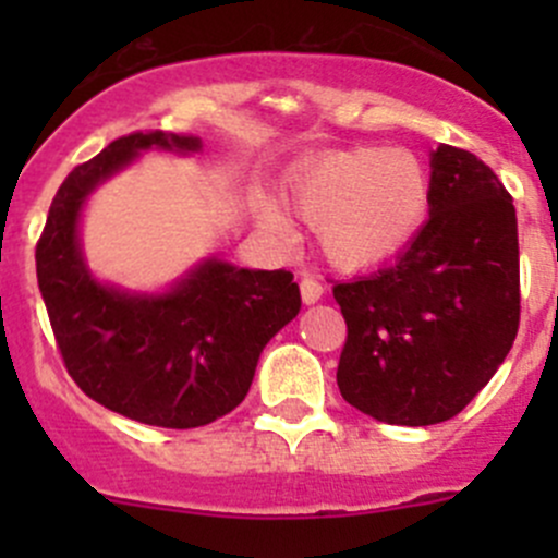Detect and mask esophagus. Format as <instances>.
Masks as SVG:
<instances>
[{
    "instance_id": "obj_1",
    "label": "esophagus",
    "mask_w": 558,
    "mask_h": 558,
    "mask_svg": "<svg viewBox=\"0 0 558 558\" xmlns=\"http://www.w3.org/2000/svg\"><path fill=\"white\" fill-rule=\"evenodd\" d=\"M300 291H302V302H305V305H315V302L324 296V286H320L315 278H302Z\"/></svg>"
}]
</instances>
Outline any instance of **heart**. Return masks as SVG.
Segmentation results:
<instances>
[{
  "instance_id": "1",
  "label": "heart",
  "mask_w": 558,
  "mask_h": 558,
  "mask_svg": "<svg viewBox=\"0 0 558 558\" xmlns=\"http://www.w3.org/2000/svg\"><path fill=\"white\" fill-rule=\"evenodd\" d=\"M286 196L291 210L315 227L326 262L364 272L413 243L429 210V174L408 150H331L296 174ZM258 223L272 234L286 232L269 205L258 207Z\"/></svg>"
}]
</instances>
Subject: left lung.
Instances as JSON below:
<instances>
[{
    "mask_svg": "<svg viewBox=\"0 0 558 558\" xmlns=\"http://www.w3.org/2000/svg\"><path fill=\"white\" fill-rule=\"evenodd\" d=\"M429 221L397 262L337 283L348 324L337 386L399 426L453 418L492 380L519 335L513 196L470 150H432Z\"/></svg>",
    "mask_w": 558,
    "mask_h": 558,
    "instance_id": "obj_1",
    "label": "left lung"
}]
</instances>
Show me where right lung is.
Here are the masks:
<instances>
[{
	"instance_id": "obj_1",
	"label": "right lung",
	"mask_w": 558,
	"mask_h": 558,
	"mask_svg": "<svg viewBox=\"0 0 558 558\" xmlns=\"http://www.w3.org/2000/svg\"><path fill=\"white\" fill-rule=\"evenodd\" d=\"M150 148L196 154L202 140L134 132L75 167L50 202L37 283L66 373L86 397L140 424L194 429L243 402L264 345L300 313V286L286 269L221 258L199 262L165 294L99 283L77 234L83 205Z\"/></svg>"
}]
</instances>
